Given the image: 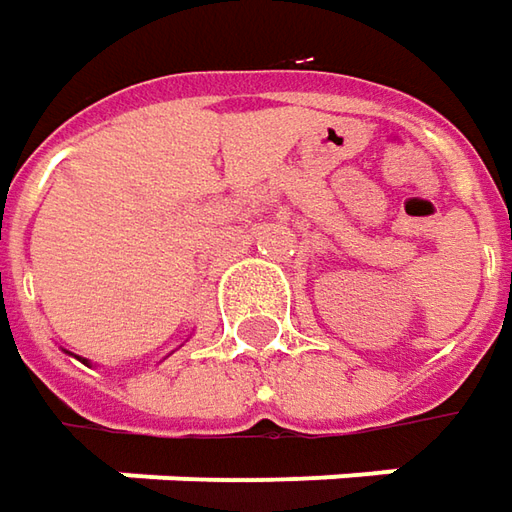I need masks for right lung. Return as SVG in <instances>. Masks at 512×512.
<instances>
[{
    "mask_svg": "<svg viewBox=\"0 0 512 512\" xmlns=\"http://www.w3.org/2000/svg\"><path fill=\"white\" fill-rule=\"evenodd\" d=\"M65 353H68V350H65ZM70 356H73V353H70ZM82 362H85V364H90V362H88V359H82Z\"/></svg>",
    "mask_w": 512,
    "mask_h": 512,
    "instance_id": "right-lung-1",
    "label": "right lung"
}]
</instances>
